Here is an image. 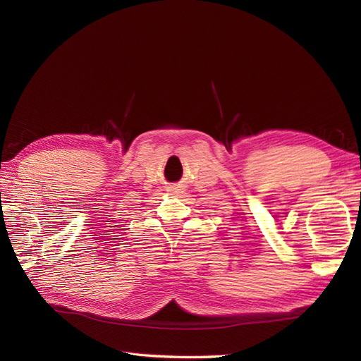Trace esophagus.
I'll return each mask as SVG.
<instances>
[{
  "mask_svg": "<svg viewBox=\"0 0 361 361\" xmlns=\"http://www.w3.org/2000/svg\"><path fill=\"white\" fill-rule=\"evenodd\" d=\"M169 191H170V192H173V194H176V192H180V190H179L178 187H173V188H170Z\"/></svg>",
  "mask_w": 361,
  "mask_h": 361,
  "instance_id": "esophagus-1",
  "label": "esophagus"
}]
</instances>
